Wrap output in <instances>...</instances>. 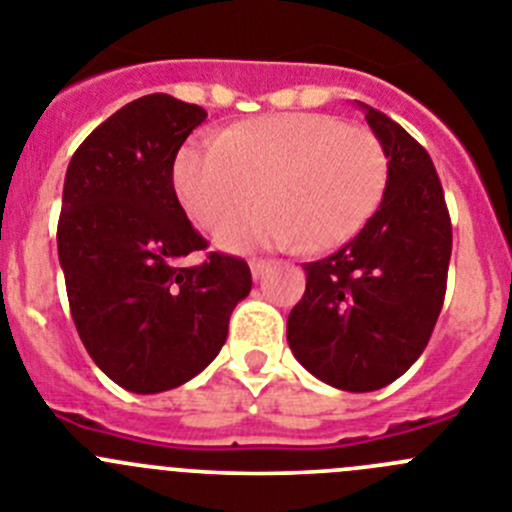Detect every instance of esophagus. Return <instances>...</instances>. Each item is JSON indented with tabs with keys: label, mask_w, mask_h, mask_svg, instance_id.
<instances>
[{
	"label": "esophagus",
	"mask_w": 512,
	"mask_h": 512,
	"mask_svg": "<svg viewBox=\"0 0 512 512\" xmlns=\"http://www.w3.org/2000/svg\"><path fill=\"white\" fill-rule=\"evenodd\" d=\"M275 260H267V257H252L250 260V270H252V275H255V278H260L262 273H265L267 267L273 265Z\"/></svg>",
	"instance_id": "obj_1"
}]
</instances>
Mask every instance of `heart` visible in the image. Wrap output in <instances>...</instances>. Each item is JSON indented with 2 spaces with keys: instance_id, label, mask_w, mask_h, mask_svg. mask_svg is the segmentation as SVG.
I'll return each instance as SVG.
<instances>
[{
  "instance_id": "b5f03b06",
  "label": "heart",
  "mask_w": 512,
  "mask_h": 512,
  "mask_svg": "<svg viewBox=\"0 0 512 512\" xmlns=\"http://www.w3.org/2000/svg\"><path fill=\"white\" fill-rule=\"evenodd\" d=\"M388 176L375 132L321 112L245 119L216 140L183 147L173 170L183 209L206 229L263 193L262 205L216 234L229 252L344 245L375 214Z\"/></svg>"
}]
</instances>
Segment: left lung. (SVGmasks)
Listing matches in <instances>:
<instances>
[{
	"instance_id": "1",
	"label": "left lung",
	"mask_w": 512,
	"mask_h": 512,
	"mask_svg": "<svg viewBox=\"0 0 512 512\" xmlns=\"http://www.w3.org/2000/svg\"><path fill=\"white\" fill-rule=\"evenodd\" d=\"M365 117L388 153V186L352 242L303 265L306 293L288 316L298 362L349 393L385 388L421 357L451 257L449 209L428 153L388 114L365 107Z\"/></svg>"
}]
</instances>
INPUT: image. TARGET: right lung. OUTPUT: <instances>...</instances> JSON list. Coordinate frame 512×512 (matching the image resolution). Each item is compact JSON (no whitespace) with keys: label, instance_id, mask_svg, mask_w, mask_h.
<instances>
[{"label":"right lung","instance_id":"1","mask_svg":"<svg viewBox=\"0 0 512 512\" xmlns=\"http://www.w3.org/2000/svg\"><path fill=\"white\" fill-rule=\"evenodd\" d=\"M206 112L168 94L130 101L73 153L58 260L73 324L99 370L150 395L199 375L250 293L245 260L209 252L173 188V163Z\"/></svg>","mask_w":512,"mask_h":512}]
</instances>
